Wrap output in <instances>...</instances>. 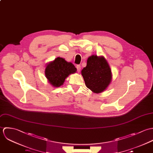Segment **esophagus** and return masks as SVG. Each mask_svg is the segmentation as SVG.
Instances as JSON below:
<instances>
[{
    "mask_svg": "<svg viewBox=\"0 0 153 153\" xmlns=\"http://www.w3.org/2000/svg\"><path fill=\"white\" fill-rule=\"evenodd\" d=\"M76 68H77V72H80V70H81V67L80 65H76Z\"/></svg>",
    "mask_w": 153,
    "mask_h": 153,
    "instance_id": "34e87169",
    "label": "esophagus"
}]
</instances>
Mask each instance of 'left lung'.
Listing matches in <instances>:
<instances>
[{"instance_id": "left-lung-1", "label": "left lung", "mask_w": 153, "mask_h": 153, "mask_svg": "<svg viewBox=\"0 0 153 153\" xmlns=\"http://www.w3.org/2000/svg\"><path fill=\"white\" fill-rule=\"evenodd\" d=\"M82 75L87 88L97 93L104 91L112 79L108 63L103 57L97 56L88 58L86 67L82 70Z\"/></svg>"}]
</instances>
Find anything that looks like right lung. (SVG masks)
I'll list each match as a JSON object with an SVG mask.
<instances>
[{
  "label": "right lung",
  "mask_w": 153,
  "mask_h": 153,
  "mask_svg": "<svg viewBox=\"0 0 153 153\" xmlns=\"http://www.w3.org/2000/svg\"><path fill=\"white\" fill-rule=\"evenodd\" d=\"M76 70V68L72 63L58 57L47 65L45 74L50 84L54 87H59L63 84L69 74L75 73Z\"/></svg>",
  "instance_id": "right-lung-1"
}]
</instances>
